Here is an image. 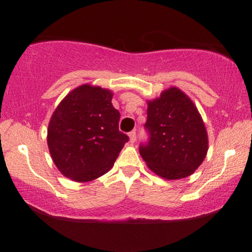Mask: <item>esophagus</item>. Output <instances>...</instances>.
Returning a JSON list of instances; mask_svg holds the SVG:
<instances>
[{"label":"esophagus","instance_id":"34e87169","mask_svg":"<svg viewBox=\"0 0 252 252\" xmlns=\"http://www.w3.org/2000/svg\"><path fill=\"white\" fill-rule=\"evenodd\" d=\"M129 140H130V142H131V143L135 142V141H136V132L135 131L129 132Z\"/></svg>","mask_w":252,"mask_h":252}]
</instances>
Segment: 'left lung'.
<instances>
[{
  "mask_svg": "<svg viewBox=\"0 0 252 252\" xmlns=\"http://www.w3.org/2000/svg\"><path fill=\"white\" fill-rule=\"evenodd\" d=\"M149 142L140 147L148 168L166 180L192 175L206 158L209 136L193 100L176 86L147 100Z\"/></svg>",
  "mask_w": 252,
  "mask_h": 252,
  "instance_id": "8db88e82",
  "label": "left lung"
}]
</instances>
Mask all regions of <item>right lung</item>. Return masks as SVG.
Here are the masks:
<instances>
[{
	"label": "right lung",
	"instance_id": "right-lung-1",
	"mask_svg": "<svg viewBox=\"0 0 252 252\" xmlns=\"http://www.w3.org/2000/svg\"><path fill=\"white\" fill-rule=\"evenodd\" d=\"M114 92L83 84L68 92L48 123L47 144L63 176L89 182L108 173L129 137L120 131Z\"/></svg>",
	"mask_w": 252,
	"mask_h": 252
}]
</instances>
